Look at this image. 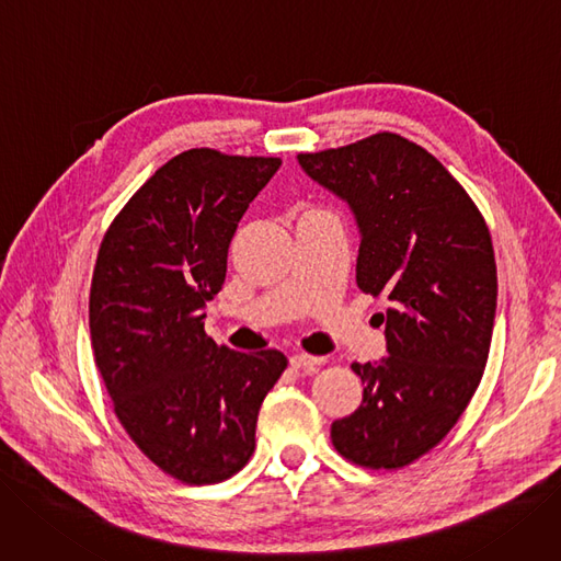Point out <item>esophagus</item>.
<instances>
[{"label": "esophagus", "mask_w": 561, "mask_h": 561, "mask_svg": "<svg viewBox=\"0 0 561 561\" xmlns=\"http://www.w3.org/2000/svg\"><path fill=\"white\" fill-rule=\"evenodd\" d=\"M321 363H323V358H317V356H307V354H296V356H291V367L305 369V371L319 367Z\"/></svg>", "instance_id": "34e87169"}]
</instances>
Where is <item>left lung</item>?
<instances>
[{"label":"left lung","mask_w":561,"mask_h":561,"mask_svg":"<svg viewBox=\"0 0 561 561\" xmlns=\"http://www.w3.org/2000/svg\"><path fill=\"white\" fill-rule=\"evenodd\" d=\"M354 213L356 282L386 296V351L354 363L363 404L330 427L346 460L400 469L437 446L481 383L496 312V263L479 207L444 165L398 134L298 154Z\"/></svg>","instance_id":"8db88e82"}]
</instances>
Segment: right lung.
<instances>
[{
  "mask_svg": "<svg viewBox=\"0 0 561 561\" xmlns=\"http://www.w3.org/2000/svg\"><path fill=\"white\" fill-rule=\"evenodd\" d=\"M275 157L190 150L122 207L103 236L90 288V337L115 416L173 479H231L256 446L282 351L242 354L205 335V302L226 279L228 244Z\"/></svg>",
  "mask_w": 561,
  "mask_h": 561,
  "instance_id": "1",
  "label": "right lung"
}]
</instances>
